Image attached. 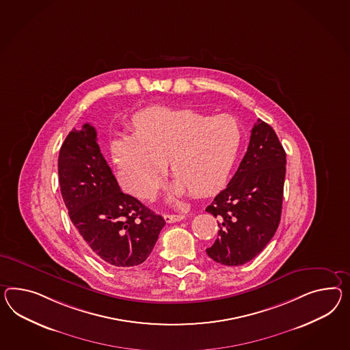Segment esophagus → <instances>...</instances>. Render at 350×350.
Instances as JSON below:
<instances>
[{
    "mask_svg": "<svg viewBox=\"0 0 350 350\" xmlns=\"http://www.w3.org/2000/svg\"><path fill=\"white\" fill-rule=\"evenodd\" d=\"M163 218H165V221L167 222V224H175V222H180V221H183L184 218H185V215H163Z\"/></svg>",
    "mask_w": 350,
    "mask_h": 350,
    "instance_id": "1",
    "label": "esophagus"
}]
</instances>
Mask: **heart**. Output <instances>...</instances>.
<instances>
[{
  "label": "heart",
  "instance_id": "1",
  "mask_svg": "<svg viewBox=\"0 0 350 350\" xmlns=\"http://www.w3.org/2000/svg\"><path fill=\"white\" fill-rule=\"evenodd\" d=\"M132 131L133 135L113 144V154L122 184L139 199L154 197L163 163L176 193H213L227 179L241 144L234 118L208 117L191 109H144L133 117Z\"/></svg>",
  "mask_w": 350,
  "mask_h": 350
}]
</instances>
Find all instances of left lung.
Here are the masks:
<instances>
[{"mask_svg":"<svg viewBox=\"0 0 350 350\" xmlns=\"http://www.w3.org/2000/svg\"><path fill=\"white\" fill-rule=\"evenodd\" d=\"M286 163L278 135L258 119L236 174L206 208L219 226L218 239L206 250L211 259L239 267L264 250L280 222Z\"/></svg>","mask_w":350,"mask_h":350,"instance_id":"8db88e82","label":"left lung"}]
</instances>
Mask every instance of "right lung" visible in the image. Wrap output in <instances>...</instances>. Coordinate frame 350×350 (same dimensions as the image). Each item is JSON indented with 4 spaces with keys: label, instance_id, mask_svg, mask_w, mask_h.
Segmentation results:
<instances>
[{
    "label": "right lung",
    "instance_id": "add662e5",
    "mask_svg": "<svg viewBox=\"0 0 350 350\" xmlns=\"http://www.w3.org/2000/svg\"><path fill=\"white\" fill-rule=\"evenodd\" d=\"M58 175L72 224L96 258L111 267L129 268L150 256L166 222L120 190L89 123L66 137Z\"/></svg>",
    "mask_w": 350,
    "mask_h": 350
}]
</instances>
